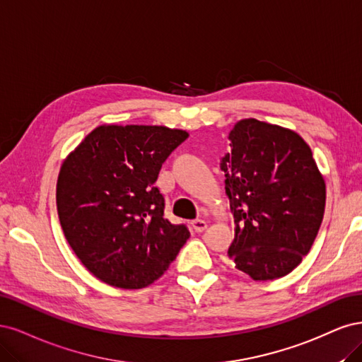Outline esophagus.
Segmentation results:
<instances>
[{
	"instance_id": "esophagus-1",
	"label": "esophagus",
	"mask_w": 362,
	"mask_h": 362,
	"mask_svg": "<svg viewBox=\"0 0 362 362\" xmlns=\"http://www.w3.org/2000/svg\"><path fill=\"white\" fill-rule=\"evenodd\" d=\"M191 226H192L195 233H202V231H204L207 228V223H206V221H203V219H194L192 223H191Z\"/></svg>"
}]
</instances>
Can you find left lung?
Here are the masks:
<instances>
[{
	"instance_id": "1",
	"label": "left lung",
	"mask_w": 362,
	"mask_h": 362,
	"mask_svg": "<svg viewBox=\"0 0 362 362\" xmlns=\"http://www.w3.org/2000/svg\"><path fill=\"white\" fill-rule=\"evenodd\" d=\"M221 160L235 216L228 257L255 281L290 274L310 252L323 214L325 180L311 148L281 126L240 120Z\"/></svg>"
}]
</instances>
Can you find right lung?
<instances>
[{"label":"right lung","mask_w":362,"mask_h":362,"mask_svg":"<svg viewBox=\"0 0 362 362\" xmlns=\"http://www.w3.org/2000/svg\"><path fill=\"white\" fill-rule=\"evenodd\" d=\"M188 132L165 126L103 124L63 162L57 211L76 257L100 281L143 288L162 276L189 239L164 218L155 186Z\"/></svg>","instance_id":"1"}]
</instances>
